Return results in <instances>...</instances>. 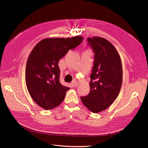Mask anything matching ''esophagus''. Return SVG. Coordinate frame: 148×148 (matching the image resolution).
<instances>
[{"instance_id":"obj_1","label":"esophagus","mask_w":148,"mask_h":148,"mask_svg":"<svg viewBox=\"0 0 148 148\" xmlns=\"http://www.w3.org/2000/svg\"><path fill=\"white\" fill-rule=\"evenodd\" d=\"M71 84H72V85H73L74 87H77V85H78V83L76 82V81H75V80H74V81H73L72 82H71Z\"/></svg>"}]
</instances>
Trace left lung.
<instances>
[{"mask_svg":"<svg viewBox=\"0 0 148 148\" xmlns=\"http://www.w3.org/2000/svg\"><path fill=\"white\" fill-rule=\"evenodd\" d=\"M95 53L90 75V91L82 96L85 107L93 113L104 110L117 97L122 83V65L114 46L107 39L95 36L87 39Z\"/></svg>","mask_w":148,"mask_h":148,"instance_id":"left-lung-1","label":"left lung"}]
</instances>
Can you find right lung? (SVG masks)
<instances>
[{
    "label": "right lung",
    "instance_id": "add662e5",
    "mask_svg": "<svg viewBox=\"0 0 148 148\" xmlns=\"http://www.w3.org/2000/svg\"><path fill=\"white\" fill-rule=\"evenodd\" d=\"M80 36L71 38H46L31 52L26 63L25 80L30 96L46 110L59 106L70 88L60 83L59 62L83 41Z\"/></svg>",
    "mask_w": 148,
    "mask_h": 148
}]
</instances>
